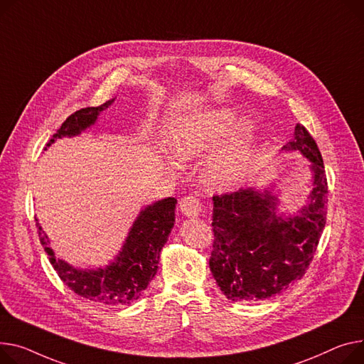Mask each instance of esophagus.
Returning <instances> with one entry per match:
<instances>
[{
    "label": "esophagus",
    "instance_id": "esophagus-1",
    "mask_svg": "<svg viewBox=\"0 0 364 364\" xmlns=\"http://www.w3.org/2000/svg\"><path fill=\"white\" fill-rule=\"evenodd\" d=\"M180 209L186 218H198L202 212V203L195 196H186L180 202Z\"/></svg>",
    "mask_w": 364,
    "mask_h": 364
}]
</instances>
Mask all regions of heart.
Here are the masks:
<instances>
[{"label":"heart","mask_w":364,"mask_h":364,"mask_svg":"<svg viewBox=\"0 0 364 364\" xmlns=\"http://www.w3.org/2000/svg\"><path fill=\"white\" fill-rule=\"evenodd\" d=\"M230 135L232 139L223 147ZM253 141V121L243 119L237 108L223 107L181 117L166 136V148L183 161L210 155L202 166L203 183L212 190L225 191L245 180ZM220 146L221 150L217 149Z\"/></svg>","instance_id":"b5f03b06"}]
</instances>
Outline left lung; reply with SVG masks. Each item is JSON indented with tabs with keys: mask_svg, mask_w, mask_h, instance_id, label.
<instances>
[{
	"mask_svg": "<svg viewBox=\"0 0 364 364\" xmlns=\"http://www.w3.org/2000/svg\"><path fill=\"white\" fill-rule=\"evenodd\" d=\"M282 152L309 161L307 199L296 213L279 210V180L213 196V250L209 268L231 301H260L301 279L326 224L328 184L322 155L310 133L297 124Z\"/></svg>",
	"mask_w": 364,
	"mask_h": 364,
	"instance_id": "obj_1",
	"label": "left lung"
}]
</instances>
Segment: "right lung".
<instances>
[{
    "label": "right lung",
    "mask_w": 364,
    "mask_h": 364,
    "mask_svg": "<svg viewBox=\"0 0 364 364\" xmlns=\"http://www.w3.org/2000/svg\"><path fill=\"white\" fill-rule=\"evenodd\" d=\"M114 101L115 98L100 107H89L71 114L46 148L57 139L75 137L93 127L101 112ZM176 205L177 199L165 198L144 206L133 221L119 252L108 264L100 268H79L57 256L42 227H39L41 243L58 277L76 294L105 306H129L141 296L156 275L161 250L176 223Z\"/></svg>",
    "instance_id": "right-lung-1"
}]
</instances>
